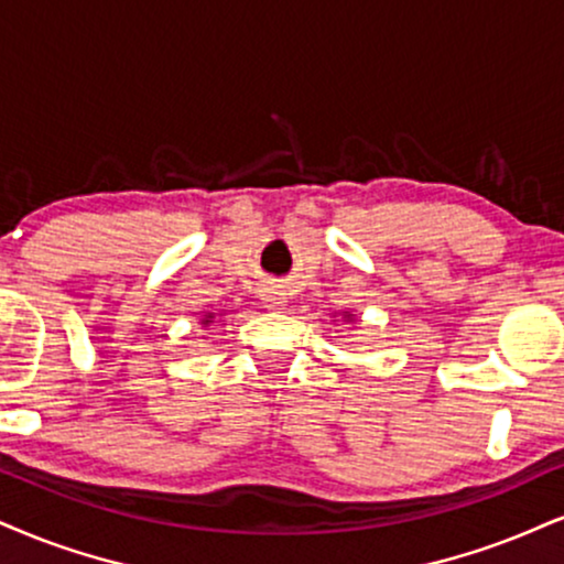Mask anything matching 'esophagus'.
Returning a JSON list of instances; mask_svg holds the SVG:
<instances>
[{
  "label": "esophagus",
  "instance_id": "obj_1",
  "mask_svg": "<svg viewBox=\"0 0 564 564\" xmlns=\"http://www.w3.org/2000/svg\"><path fill=\"white\" fill-rule=\"evenodd\" d=\"M284 303H288V301H284V295L276 293V290H267V295H263V305H267V308H271V311H280Z\"/></svg>",
  "mask_w": 564,
  "mask_h": 564
}]
</instances>
